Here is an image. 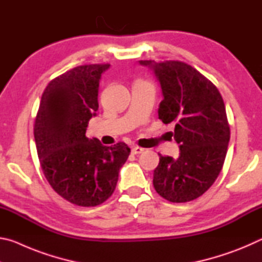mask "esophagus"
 Returning a JSON list of instances; mask_svg holds the SVG:
<instances>
[{
	"label": "esophagus",
	"mask_w": 262,
	"mask_h": 262,
	"mask_svg": "<svg viewBox=\"0 0 262 262\" xmlns=\"http://www.w3.org/2000/svg\"><path fill=\"white\" fill-rule=\"evenodd\" d=\"M144 151V149L143 148H141V147H137V145H135V147H133L132 148V152L133 154H135V155H137V154H142Z\"/></svg>",
	"instance_id": "34e87169"
}]
</instances>
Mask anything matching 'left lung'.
<instances>
[{"mask_svg": "<svg viewBox=\"0 0 262 262\" xmlns=\"http://www.w3.org/2000/svg\"><path fill=\"white\" fill-rule=\"evenodd\" d=\"M140 64L152 70L162 88L158 118L174 122L179 157L159 155L154 187L174 203L195 200L215 183L223 167L230 140L225 105L219 89L185 62L151 60Z\"/></svg>", "mask_w": 262, "mask_h": 262, "instance_id": "1", "label": "left lung"}]
</instances>
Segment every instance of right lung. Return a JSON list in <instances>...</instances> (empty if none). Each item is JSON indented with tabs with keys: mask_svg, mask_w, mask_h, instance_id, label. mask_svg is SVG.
I'll return each instance as SVG.
<instances>
[{
	"mask_svg": "<svg viewBox=\"0 0 262 262\" xmlns=\"http://www.w3.org/2000/svg\"><path fill=\"white\" fill-rule=\"evenodd\" d=\"M108 68V63L78 66L52 79L35 117L34 140L43 174L60 196L81 207L107 200L130 154L123 142L105 147L85 135L99 107V79Z\"/></svg>",
	"mask_w": 262,
	"mask_h": 262,
	"instance_id": "right-lung-1",
	"label": "right lung"
}]
</instances>
